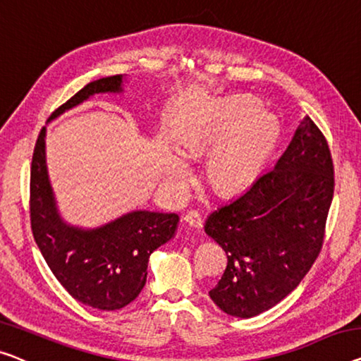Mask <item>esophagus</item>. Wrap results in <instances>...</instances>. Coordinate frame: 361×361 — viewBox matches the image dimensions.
<instances>
[{"instance_id": "obj_1", "label": "esophagus", "mask_w": 361, "mask_h": 361, "mask_svg": "<svg viewBox=\"0 0 361 361\" xmlns=\"http://www.w3.org/2000/svg\"><path fill=\"white\" fill-rule=\"evenodd\" d=\"M183 220H185V222L190 225V227H192V228H201L202 227V219H201V215H199L197 212H195V211H191V212H188L185 217H183Z\"/></svg>"}]
</instances>
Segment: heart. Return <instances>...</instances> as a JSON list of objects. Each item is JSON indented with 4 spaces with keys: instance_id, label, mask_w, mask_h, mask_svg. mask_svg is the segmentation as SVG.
Instances as JSON below:
<instances>
[{
    "instance_id": "obj_1",
    "label": "heart",
    "mask_w": 361,
    "mask_h": 361,
    "mask_svg": "<svg viewBox=\"0 0 361 361\" xmlns=\"http://www.w3.org/2000/svg\"><path fill=\"white\" fill-rule=\"evenodd\" d=\"M256 106L252 99H235L222 121L201 129L185 142L186 152L191 155L217 147L207 162V180L217 191L228 192L248 185L271 152L276 141V125L266 113L251 116ZM170 173L173 180L185 181L190 169L183 160L175 159L171 160Z\"/></svg>"
}]
</instances>
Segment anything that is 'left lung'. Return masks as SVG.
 I'll return each mask as SVG.
<instances>
[{"mask_svg": "<svg viewBox=\"0 0 361 361\" xmlns=\"http://www.w3.org/2000/svg\"><path fill=\"white\" fill-rule=\"evenodd\" d=\"M332 196L329 144L305 116L276 166L206 220L204 230L228 259L209 292L214 303L252 318L293 292L319 256Z\"/></svg>", "mask_w": 361, "mask_h": 361, "instance_id": "obj_1", "label": "left lung"}]
</instances>
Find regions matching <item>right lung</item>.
<instances>
[{"label": "right lung", "instance_id": "add662e5", "mask_svg": "<svg viewBox=\"0 0 361 361\" xmlns=\"http://www.w3.org/2000/svg\"><path fill=\"white\" fill-rule=\"evenodd\" d=\"M121 92V74L97 79L51 113L61 115L90 95ZM30 227L53 276L73 298L97 310L115 311L141 293L149 256L175 235L178 215L134 211L95 230L69 227L58 215L45 162V128L30 165Z\"/></svg>", "mask_w": 361, "mask_h": 361}]
</instances>
